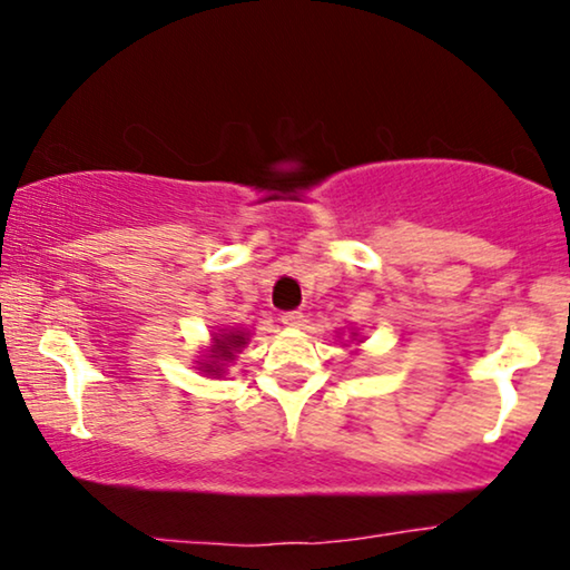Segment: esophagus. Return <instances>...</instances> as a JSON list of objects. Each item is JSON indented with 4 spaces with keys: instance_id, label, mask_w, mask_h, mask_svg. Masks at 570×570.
I'll list each match as a JSON object with an SVG mask.
<instances>
[{
    "instance_id": "esophagus-1",
    "label": "esophagus",
    "mask_w": 570,
    "mask_h": 570,
    "mask_svg": "<svg viewBox=\"0 0 570 570\" xmlns=\"http://www.w3.org/2000/svg\"><path fill=\"white\" fill-rule=\"evenodd\" d=\"M283 324L291 326V330H298V326H303V314L301 311H285Z\"/></svg>"
}]
</instances>
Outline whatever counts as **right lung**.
Here are the masks:
<instances>
[{
    "mask_svg": "<svg viewBox=\"0 0 570 570\" xmlns=\"http://www.w3.org/2000/svg\"><path fill=\"white\" fill-rule=\"evenodd\" d=\"M248 334L240 330H220V334L213 337V347L207 350V361L199 363V368L209 373V376H223L225 365L236 361V355L246 347Z\"/></svg>",
    "mask_w": 570,
    "mask_h": 570,
    "instance_id": "obj_1",
    "label": "right lung"
}]
</instances>
